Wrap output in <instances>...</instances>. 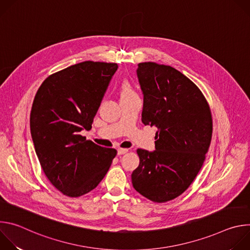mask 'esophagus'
<instances>
[{
  "mask_svg": "<svg viewBox=\"0 0 250 250\" xmlns=\"http://www.w3.org/2000/svg\"><path fill=\"white\" fill-rule=\"evenodd\" d=\"M127 151H128L127 148H119L118 149V154L119 155H123V154H125Z\"/></svg>",
  "mask_w": 250,
  "mask_h": 250,
  "instance_id": "esophagus-1",
  "label": "esophagus"
}]
</instances>
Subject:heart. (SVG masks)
<instances>
[{
  "mask_svg": "<svg viewBox=\"0 0 250 250\" xmlns=\"http://www.w3.org/2000/svg\"><path fill=\"white\" fill-rule=\"evenodd\" d=\"M136 93L131 86L130 83L128 82H124L121 86V99H128L132 97H136Z\"/></svg>",
  "mask_w": 250,
  "mask_h": 250,
  "instance_id": "obj_1",
  "label": "heart"
}]
</instances>
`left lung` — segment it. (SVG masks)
Returning <instances> with one entry per match:
<instances>
[{
  "label": "left lung",
  "mask_w": 250,
  "mask_h": 250,
  "mask_svg": "<svg viewBox=\"0 0 250 250\" xmlns=\"http://www.w3.org/2000/svg\"><path fill=\"white\" fill-rule=\"evenodd\" d=\"M136 72L145 96L142 123L157 132L153 152L136 150L131 182L140 195L165 203L183 194L200 172L211 140V113L198 86L175 68L142 62Z\"/></svg>",
  "instance_id": "8db88e82"
}]
</instances>
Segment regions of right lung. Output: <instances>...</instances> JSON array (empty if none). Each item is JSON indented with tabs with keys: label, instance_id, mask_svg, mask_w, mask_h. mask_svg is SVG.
<instances>
[{
	"label": "right lung",
	"instance_id": "obj_1",
	"mask_svg": "<svg viewBox=\"0 0 250 250\" xmlns=\"http://www.w3.org/2000/svg\"><path fill=\"white\" fill-rule=\"evenodd\" d=\"M117 63L84 61L48 76L35 94L30 132L41 166L50 183L68 197L95 189L117 155L80 134L94 117Z\"/></svg>",
	"mask_w": 250,
	"mask_h": 250
}]
</instances>
